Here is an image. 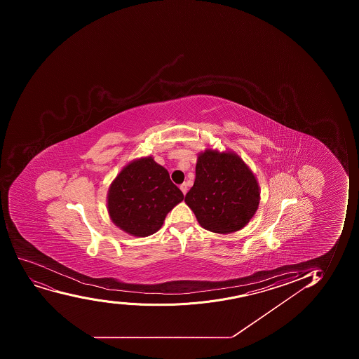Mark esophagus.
Here are the masks:
<instances>
[{"label":"esophagus","mask_w":359,"mask_h":359,"mask_svg":"<svg viewBox=\"0 0 359 359\" xmlns=\"http://www.w3.org/2000/svg\"><path fill=\"white\" fill-rule=\"evenodd\" d=\"M180 189H182V192L184 193V196H186V193H187V184H186V182L182 184V185H180Z\"/></svg>","instance_id":"34e87169"}]
</instances>
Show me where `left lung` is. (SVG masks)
<instances>
[{
	"mask_svg": "<svg viewBox=\"0 0 359 359\" xmlns=\"http://www.w3.org/2000/svg\"><path fill=\"white\" fill-rule=\"evenodd\" d=\"M259 182L241 156L233 151L206 149L198 154L196 182L185 203L201 227L231 234L249 224L259 208Z\"/></svg>",
	"mask_w": 359,
	"mask_h": 359,
	"instance_id": "left-lung-1",
	"label": "left lung"
}]
</instances>
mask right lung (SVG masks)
<instances>
[{
    "instance_id": "right-lung-1",
    "label": "right lung",
    "mask_w": 359,
    "mask_h": 359,
    "mask_svg": "<svg viewBox=\"0 0 359 359\" xmlns=\"http://www.w3.org/2000/svg\"><path fill=\"white\" fill-rule=\"evenodd\" d=\"M182 200L166 168L152 156H142L125 165L111 182L107 213L121 231L145 238L159 231L167 214Z\"/></svg>"
}]
</instances>
